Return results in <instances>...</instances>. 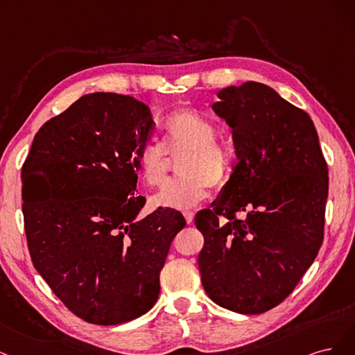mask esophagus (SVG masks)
<instances>
[{"instance_id": "esophagus-1", "label": "esophagus", "mask_w": 355, "mask_h": 355, "mask_svg": "<svg viewBox=\"0 0 355 355\" xmlns=\"http://www.w3.org/2000/svg\"><path fill=\"white\" fill-rule=\"evenodd\" d=\"M184 218H186V221H187V224H191L193 223V220H194V212H191V211H186L184 214Z\"/></svg>"}]
</instances>
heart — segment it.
<instances>
[{
  "mask_svg": "<svg viewBox=\"0 0 355 355\" xmlns=\"http://www.w3.org/2000/svg\"><path fill=\"white\" fill-rule=\"evenodd\" d=\"M164 146L147 141L135 156L141 181L148 187H159L168 171V153L180 155V177L169 180L156 196V207L189 209L208 196V189L221 187L233 171V147L216 139V127L200 113L181 109L162 123Z\"/></svg>",
  "mask_w": 355,
  "mask_h": 355,
  "instance_id": "b5f03b06",
  "label": "heart"
}]
</instances>
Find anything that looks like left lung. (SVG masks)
<instances>
[{
  "label": "left lung",
  "mask_w": 355,
  "mask_h": 355,
  "mask_svg": "<svg viewBox=\"0 0 355 355\" xmlns=\"http://www.w3.org/2000/svg\"><path fill=\"white\" fill-rule=\"evenodd\" d=\"M216 96L237 164L194 218L205 239L199 271L215 304L261 314L288 298L323 243L327 164L308 113L268 85L248 81Z\"/></svg>",
  "instance_id": "left-lung-1"
}]
</instances>
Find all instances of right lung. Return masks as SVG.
Masks as SVG:
<instances>
[{
	"instance_id": "obj_1",
	"label": "right lung",
	"mask_w": 355,
	"mask_h": 355,
	"mask_svg": "<svg viewBox=\"0 0 355 355\" xmlns=\"http://www.w3.org/2000/svg\"><path fill=\"white\" fill-rule=\"evenodd\" d=\"M150 109L130 96H83L33 137L21 199L33 267L79 318L131 322L155 305L159 274L184 216L159 208L137 218L139 148Z\"/></svg>"
}]
</instances>
